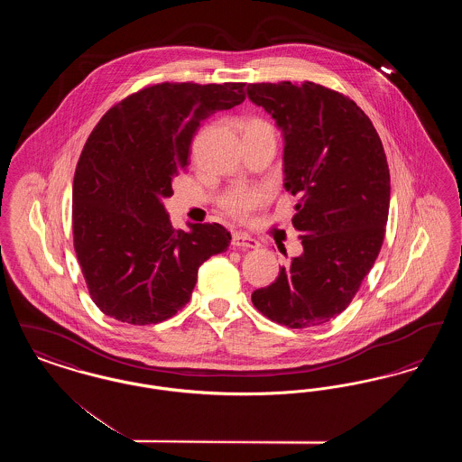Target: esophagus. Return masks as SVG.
<instances>
[{
	"label": "esophagus",
	"instance_id": "obj_1",
	"mask_svg": "<svg viewBox=\"0 0 462 462\" xmlns=\"http://www.w3.org/2000/svg\"><path fill=\"white\" fill-rule=\"evenodd\" d=\"M232 245L237 247V249H258V247H260V242L256 241V239H253V237L247 236V234L234 232V234H232Z\"/></svg>",
	"mask_w": 462,
	"mask_h": 462
}]
</instances>
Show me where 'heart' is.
Returning a JSON list of instances; mask_svg holds the SVG:
<instances>
[{
    "label": "heart",
    "mask_w": 462,
    "mask_h": 462,
    "mask_svg": "<svg viewBox=\"0 0 462 462\" xmlns=\"http://www.w3.org/2000/svg\"><path fill=\"white\" fill-rule=\"evenodd\" d=\"M244 142L254 140V138H264L275 142V126L260 116L245 117L239 123ZM268 190L262 187H245V185H236L228 189L220 200L218 206L226 215H230L236 220H249L258 209H262L268 202Z\"/></svg>",
    "instance_id": "b5f03b06"
}]
</instances>
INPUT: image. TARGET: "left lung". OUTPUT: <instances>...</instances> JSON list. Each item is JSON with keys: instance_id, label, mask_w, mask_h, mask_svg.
Returning <instances> with one entry per match:
<instances>
[{"instance_id": "obj_1", "label": "left lung", "mask_w": 462, "mask_h": 462, "mask_svg": "<svg viewBox=\"0 0 462 462\" xmlns=\"http://www.w3.org/2000/svg\"><path fill=\"white\" fill-rule=\"evenodd\" d=\"M249 98L284 132L287 190L303 253L253 305L289 329L329 322L352 303L384 241L390 170L371 119L350 97L305 81L253 83Z\"/></svg>"}]
</instances>
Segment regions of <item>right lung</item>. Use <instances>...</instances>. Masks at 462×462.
I'll return each instance as SVG.
<instances>
[{
    "label": "right lung",
    "instance_id": "add662e5",
    "mask_svg": "<svg viewBox=\"0 0 462 462\" xmlns=\"http://www.w3.org/2000/svg\"><path fill=\"white\" fill-rule=\"evenodd\" d=\"M245 83H159L110 107L89 133L72 185L74 251L93 303L132 326L185 307L199 266L226 251L220 223L176 230L162 199L187 171L199 123L245 98Z\"/></svg>",
    "mask_w": 462,
    "mask_h": 462
}]
</instances>
